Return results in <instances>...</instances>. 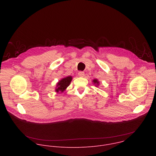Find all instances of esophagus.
I'll list each match as a JSON object with an SVG mask.
<instances>
[{"instance_id":"1","label":"esophagus","mask_w":156,"mask_h":156,"mask_svg":"<svg viewBox=\"0 0 156 156\" xmlns=\"http://www.w3.org/2000/svg\"><path fill=\"white\" fill-rule=\"evenodd\" d=\"M78 76H80V77H83L84 76V72H79Z\"/></svg>"}]
</instances>
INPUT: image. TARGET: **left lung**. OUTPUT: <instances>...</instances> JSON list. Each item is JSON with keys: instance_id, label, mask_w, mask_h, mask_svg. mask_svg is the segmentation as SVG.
<instances>
[{"instance_id": "8db88e82", "label": "left lung", "mask_w": 156, "mask_h": 156, "mask_svg": "<svg viewBox=\"0 0 156 156\" xmlns=\"http://www.w3.org/2000/svg\"><path fill=\"white\" fill-rule=\"evenodd\" d=\"M93 83L95 85V86H96V87H98L99 85V81H98V79H94L93 80Z\"/></svg>"}]
</instances>
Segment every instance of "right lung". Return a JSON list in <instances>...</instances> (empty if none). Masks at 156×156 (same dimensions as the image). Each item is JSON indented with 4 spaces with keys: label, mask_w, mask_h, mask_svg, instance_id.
<instances>
[{
    "label": "right lung",
    "mask_w": 156,
    "mask_h": 156,
    "mask_svg": "<svg viewBox=\"0 0 156 156\" xmlns=\"http://www.w3.org/2000/svg\"><path fill=\"white\" fill-rule=\"evenodd\" d=\"M72 76H68L62 78L60 80L58 81L56 84V87L55 89V91L56 93H63L64 91L66 90V89L70 85L72 80Z\"/></svg>",
    "instance_id": "1"
}]
</instances>
